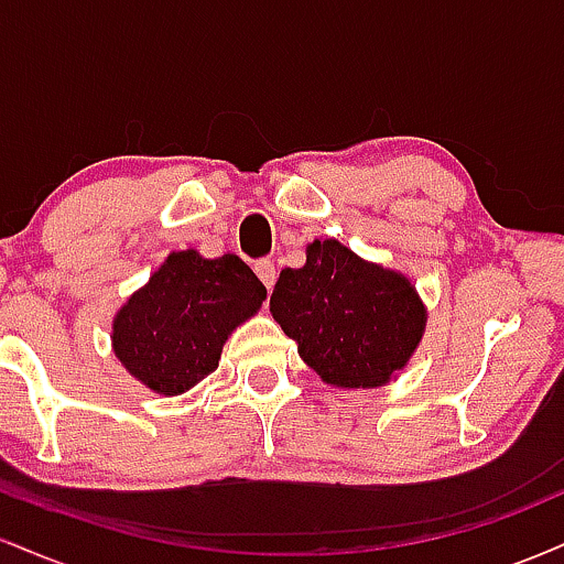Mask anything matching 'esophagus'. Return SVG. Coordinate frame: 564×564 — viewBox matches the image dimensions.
<instances>
[{
  "label": "esophagus",
  "instance_id": "1",
  "mask_svg": "<svg viewBox=\"0 0 564 564\" xmlns=\"http://www.w3.org/2000/svg\"><path fill=\"white\" fill-rule=\"evenodd\" d=\"M254 273L260 275V281L264 283V289H273L275 286V278H278V273H275V264L270 262V260H260L254 264Z\"/></svg>",
  "mask_w": 564,
  "mask_h": 564
}]
</instances>
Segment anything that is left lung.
Segmentation results:
<instances>
[{"label":"left lung","instance_id":"left-lung-1","mask_svg":"<svg viewBox=\"0 0 564 564\" xmlns=\"http://www.w3.org/2000/svg\"><path fill=\"white\" fill-rule=\"evenodd\" d=\"M270 313L302 360L334 387H381L416 352L426 310L405 275L366 262L336 238L307 246V262L281 270Z\"/></svg>","mask_w":564,"mask_h":564}]
</instances>
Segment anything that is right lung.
<instances>
[{
  "mask_svg": "<svg viewBox=\"0 0 564 564\" xmlns=\"http://www.w3.org/2000/svg\"><path fill=\"white\" fill-rule=\"evenodd\" d=\"M268 289L241 257L172 251L113 318V352L148 390L183 394L219 366L228 336L262 307Z\"/></svg>",
  "mask_w": 564,
  "mask_h": 564,
  "instance_id": "right-lung-1",
  "label": "right lung"
}]
</instances>
